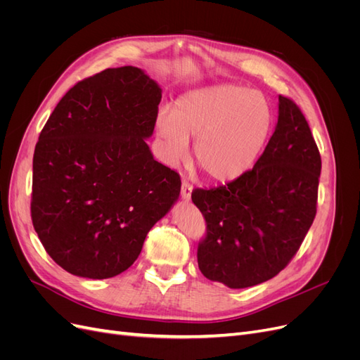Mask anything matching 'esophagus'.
Returning a JSON list of instances; mask_svg holds the SVG:
<instances>
[{
	"label": "esophagus",
	"instance_id": "obj_1",
	"mask_svg": "<svg viewBox=\"0 0 360 360\" xmlns=\"http://www.w3.org/2000/svg\"><path fill=\"white\" fill-rule=\"evenodd\" d=\"M191 195H192V186L189 183L183 181L181 184V191H180V197L183 201H189L191 200Z\"/></svg>",
	"mask_w": 360,
	"mask_h": 360
}]
</instances>
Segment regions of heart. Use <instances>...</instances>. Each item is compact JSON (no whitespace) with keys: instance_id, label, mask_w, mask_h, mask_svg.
Segmentation results:
<instances>
[{"instance_id":"obj_1","label":"heart","mask_w":360,"mask_h":360,"mask_svg":"<svg viewBox=\"0 0 360 360\" xmlns=\"http://www.w3.org/2000/svg\"><path fill=\"white\" fill-rule=\"evenodd\" d=\"M274 117L261 94L238 85H210L181 94L172 111L156 117L162 156L176 167L195 140V160L214 181H233L252 168L271 132Z\"/></svg>"}]
</instances>
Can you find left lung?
I'll list each match as a JSON object with an SVG mask.
<instances>
[{
	"instance_id": "left-lung-1",
	"label": "left lung",
	"mask_w": 360,
	"mask_h": 360,
	"mask_svg": "<svg viewBox=\"0 0 360 360\" xmlns=\"http://www.w3.org/2000/svg\"><path fill=\"white\" fill-rule=\"evenodd\" d=\"M321 158L307 118L279 96L278 123L264 153L242 177L216 189H195L207 236L198 267L230 288L276 276L296 255L317 213Z\"/></svg>"
}]
</instances>
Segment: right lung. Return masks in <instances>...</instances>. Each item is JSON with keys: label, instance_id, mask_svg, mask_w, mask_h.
I'll return each mask as SVG.
<instances>
[{"label": "right lung", "instance_id": "add662e5", "mask_svg": "<svg viewBox=\"0 0 360 360\" xmlns=\"http://www.w3.org/2000/svg\"><path fill=\"white\" fill-rule=\"evenodd\" d=\"M159 84L138 68L76 84L43 127L32 158L31 219L69 274L112 278L135 263L147 233L180 195L176 171L155 160Z\"/></svg>", "mask_w": 360, "mask_h": 360}]
</instances>
